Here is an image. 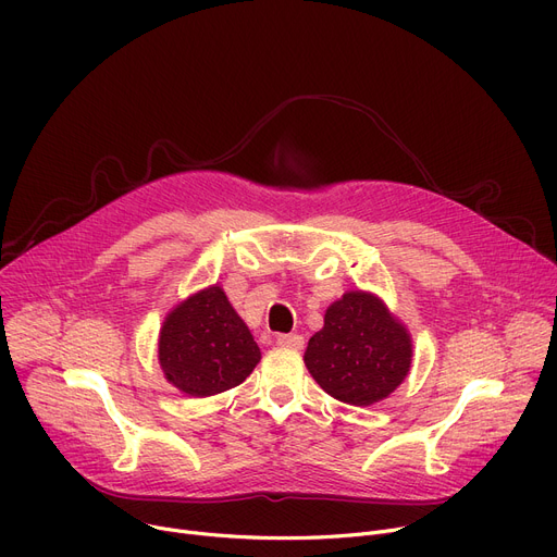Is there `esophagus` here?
Returning <instances> with one entry per match:
<instances>
[{"mask_svg":"<svg viewBox=\"0 0 557 557\" xmlns=\"http://www.w3.org/2000/svg\"><path fill=\"white\" fill-rule=\"evenodd\" d=\"M277 345L290 347V349H302L305 338H302L300 334H280V336H277Z\"/></svg>","mask_w":557,"mask_h":557,"instance_id":"obj_1","label":"esophagus"}]
</instances>
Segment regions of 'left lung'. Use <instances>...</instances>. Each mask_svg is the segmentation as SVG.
I'll return each mask as SVG.
<instances>
[{
  "mask_svg": "<svg viewBox=\"0 0 557 557\" xmlns=\"http://www.w3.org/2000/svg\"><path fill=\"white\" fill-rule=\"evenodd\" d=\"M411 357V334L388 307L366 290H347L327 307L323 330L309 338L305 366L334 399L370 406L404 382Z\"/></svg>",
  "mask_w": 557,
  "mask_h": 557,
  "instance_id": "1",
  "label": "left lung"
}]
</instances>
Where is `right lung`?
I'll return each mask as SVG.
<instances>
[{
  "label": "right lung",
  "mask_w": 557,
  "mask_h": 557,
  "mask_svg": "<svg viewBox=\"0 0 557 557\" xmlns=\"http://www.w3.org/2000/svg\"><path fill=\"white\" fill-rule=\"evenodd\" d=\"M158 359L169 384L189 397H210L246 382L261 352L223 288L214 284L164 318Z\"/></svg>",
  "instance_id": "add662e5"
}]
</instances>
